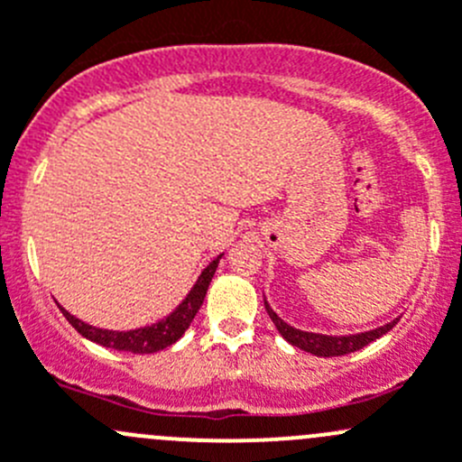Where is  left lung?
Wrapping results in <instances>:
<instances>
[{
  "label": "left lung",
  "mask_w": 462,
  "mask_h": 462,
  "mask_svg": "<svg viewBox=\"0 0 462 462\" xmlns=\"http://www.w3.org/2000/svg\"><path fill=\"white\" fill-rule=\"evenodd\" d=\"M263 304H265V310H268L270 319H273V324L277 326L279 335H282L288 344H292V346L301 348V351L306 353H313V356L318 357H335V356H346V353L360 351V348H365L366 344H371L374 339L382 337L384 333H389V330L398 324V319H393L389 321V324L380 326V328L365 330V333H356V335L309 333V330H301V328H295V326L286 324V321L270 309V304L265 300Z\"/></svg>",
  "instance_id": "1"
}]
</instances>
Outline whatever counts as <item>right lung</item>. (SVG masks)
Here are the masks:
<instances>
[{
    "label": "right lung",
    "instance_id": "right-lung-1",
    "mask_svg": "<svg viewBox=\"0 0 462 462\" xmlns=\"http://www.w3.org/2000/svg\"><path fill=\"white\" fill-rule=\"evenodd\" d=\"M223 254H218L217 259L209 261L205 265V270L199 274L197 283L192 286V291L185 295V300L171 310L167 318L158 319L156 324L143 326V328H132V330H109V328H97V326L87 324V321L78 319L76 315L69 313L67 309L60 306L62 315L67 318L69 324L82 335V337L91 339V342L100 344V346L116 348V351H129V353H158L162 348L171 346L174 342H179L183 337L185 330L192 324L194 315L201 309L205 292H208L209 282H212L214 273L218 268V261H221Z\"/></svg>",
    "mask_w": 462,
    "mask_h": 462
}]
</instances>
